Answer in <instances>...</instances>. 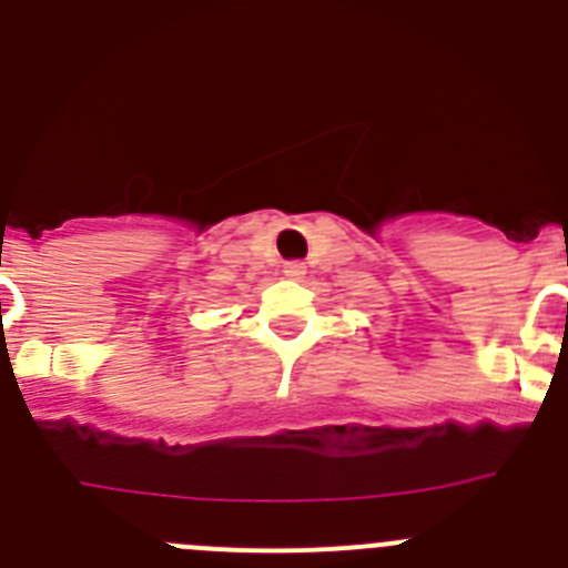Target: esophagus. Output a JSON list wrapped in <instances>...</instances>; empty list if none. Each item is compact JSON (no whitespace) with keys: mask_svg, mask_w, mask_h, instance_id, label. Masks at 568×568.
Wrapping results in <instances>:
<instances>
[{"mask_svg":"<svg viewBox=\"0 0 568 568\" xmlns=\"http://www.w3.org/2000/svg\"><path fill=\"white\" fill-rule=\"evenodd\" d=\"M283 274L288 280H302L305 277V263H300V260H294V263H285Z\"/></svg>","mask_w":568,"mask_h":568,"instance_id":"obj_1","label":"esophagus"}]
</instances>
